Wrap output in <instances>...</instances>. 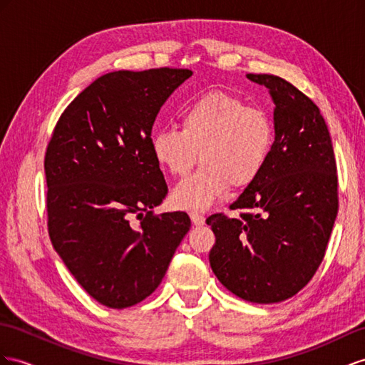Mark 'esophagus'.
I'll return each instance as SVG.
<instances>
[{
	"label": "esophagus",
	"instance_id": "esophagus-1",
	"mask_svg": "<svg viewBox=\"0 0 365 365\" xmlns=\"http://www.w3.org/2000/svg\"><path fill=\"white\" fill-rule=\"evenodd\" d=\"M190 216H191V220H192L194 225L200 227V225H203V223H205V217L202 216V214H197V212H191Z\"/></svg>",
	"mask_w": 365,
	"mask_h": 365
}]
</instances>
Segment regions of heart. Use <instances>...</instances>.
I'll return each instance as SVG.
<instances>
[{
    "mask_svg": "<svg viewBox=\"0 0 365 365\" xmlns=\"http://www.w3.org/2000/svg\"><path fill=\"white\" fill-rule=\"evenodd\" d=\"M179 128L157 129L149 138L155 163L173 175H185L200 158L203 165L173 191L175 207L205 211L230 185L245 188L268 160L274 142L273 121L265 110L223 91L205 92L186 105Z\"/></svg>",
    "mask_w": 365,
    "mask_h": 365,
    "instance_id": "heart-1",
    "label": "heart"
}]
</instances>
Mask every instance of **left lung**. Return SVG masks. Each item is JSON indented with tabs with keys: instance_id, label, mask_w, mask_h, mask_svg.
<instances>
[{
	"instance_id": "obj_1",
	"label": "left lung",
	"mask_w": 365,
	"mask_h": 365,
	"mask_svg": "<svg viewBox=\"0 0 365 365\" xmlns=\"http://www.w3.org/2000/svg\"><path fill=\"white\" fill-rule=\"evenodd\" d=\"M274 103V142L257 179L231 210L212 214L210 265L232 294L255 304L293 297L321 265L338 214V175L321 110L287 80L248 73Z\"/></svg>"
}]
</instances>
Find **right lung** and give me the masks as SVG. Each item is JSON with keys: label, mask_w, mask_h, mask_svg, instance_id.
Returning <instances> with one entry per match:
<instances>
[{"label": "right lung", "mask_w": 365, "mask_h": 365, "mask_svg": "<svg viewBox=\"0 0 365 365\" xmlns=\"http://www.w3.org/2000/svg\"><path fill=\"white\" fill-rule=\"evenodd\" d=\"M191 76L170 68L101 76L64 109L48 145L51 242L77 282L109 308L151 294L190 231L183 211L153 214L168 186L149 138L166 98Z\"/></svg>", "instance_id": "obj_1"}]
</instances>
